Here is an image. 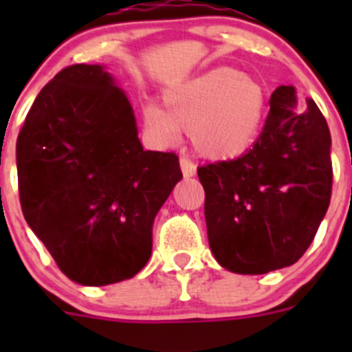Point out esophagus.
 I'll return each mask as SVG.
<instances>
[{"mask_svg": "<svg viewBox=\"0 0 352 352\" xmlns=\"http://www.w3.org/2000/svg\"><path fill=\"white\" fill-rule=\"evenodd\" d=\"M179 166H182L183 176H186V178H190V176H194L195 170H197V169H195L194 162H192L188 157H185V155H183V157L179 158Z\"/></svg>", "mask_w": 352, "mask_h": 352, "instance_id": "esophagus-1", "label": "esophagus"}]
</instances>
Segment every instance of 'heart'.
Masks as SVG:
<instances>
[{"mask_svg": "<svg viewBox=\"0 0 352 352\" xmlns=\"http://www.w3.org/2000/svg\"><path fill=\"white\" fill-rule=\"evenodd\" d=\"M164 109L142 105L144 126L158 142L173 144L190 130L197 151L229 158L243 153L263 123L266 93L259 80L234 68H214L164 91Z\"/></svg>", "mask_w": 352, "mask_h": 352, "instance_id": "b5f03b06", "label": "heart"}]
</instances>
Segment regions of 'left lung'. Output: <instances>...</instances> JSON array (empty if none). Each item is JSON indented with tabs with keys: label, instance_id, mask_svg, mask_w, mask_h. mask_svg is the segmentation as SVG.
Wrapping results in <instances>:
<instances>
[{
	"label": "left lung",
	"instance_id": "1",
	"mask_svg": "<svg viewBox=\"0 0 352 352\" xmlns=\"http://www.w3.org/2000/svg\"><path fill=\"white\" fill-rule=\"evenodd\" d=\"M329 146L316 102L296 104L294 88L278 86L247 153L199 167L208 239L222 268L261 275L303 256L331 199Z\"/></svg>",
	"mask_w": 352,
	"mask_h": 352
}]
</instances>
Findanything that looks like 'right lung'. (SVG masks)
Listing matches in <instances>:
<instances>
[{
    "label": "right lung",
    "instance_id": "right-lung-1",
    "mask_svg": "<svg viewBox=\"0 0 352 352\" xmlns=\"http://www.w3.org/2000/svg\"><path fill=\"white\" fill-rule=\"evenodd\" d=\"M183 178L176 153L144 151L125 93L100 65H70L38 93L17 138L24 219L82 285L132 278Z\"/></svg>",
    "mask_w": 352,
    "mask_h": 352
}]
</instances>
